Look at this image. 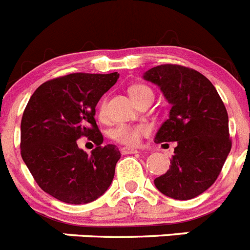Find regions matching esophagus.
<instances>
[{
	"label": "esophagus",
	"instance_id": "esophagus-1",
	"mask_svg": "<svg viewBox=\"0 0 250 250\" xmlns=\"http://www.w3.org/2000/svg\"><path fill=\"white\" fill-rule=\"evenodd\" d=\"M120 151L123 155H127V154H136V152H139L138 150L134 149V147H121Z\"/></svg>",
	"mask_w": 250,
	"mask_h": 250
}]
</instances>
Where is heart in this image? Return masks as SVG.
I'll return each mask as SVG.
<instances>
[{
	"label": "heart",
	"mask_w": 250,
	"mask_h": 250,
	"mask_svg": "<svg viewBox=\"0 0 250 250\" xmlns=\"http://www.w3.org/2000/svg\"><path fill=\"white\" fill-rule=\"evenodd\" d=\"M129 94L131 99L135 103H138L141 99L146 98V96H151L152 91L145 85H134L129 89ZM105 101L100 104L99 107V114L103 118L105 115ZM149 132V127L144 124H139V125H130V124H119L118 126H115L110 132V136L114 139L115 141H118L120 144L129 145V146H134L140 143L141 138L146 135Z\"/></svg>",
	"instance_id": "heart-1"
}]
</instances>
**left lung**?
<instances>
[{"mask_svg":"<svg viewBox=\"0 0 250 250\" xmlns=\"http://www.w3.org/2000/svg\"><path fill=\"white\" fill-rule=\"evenodd\" d=\"M143 77L158 85L171 105L155 143L176 141L169 170L154 184L169 198L193 199L214 184L228 158V112L213 83L193 68L167 63Z\"/></svg>","mask_w":250,"mask_h":250,"instance_id":"1","label":"left lung"}]
</instances>
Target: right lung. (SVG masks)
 Wrapping results in <instances>:
<instances>
[{"label": "right lung", "mask_w": 250, "mask_h": 250, "mask_svg": "<svg viewBox=\"0 0 250 250\" xmlns=\"http://www.w3.org/2000/svg\"><path fill=\"white\" fill-rule=\"evenodd\" d=\"M119 74H70L46 81L28 100L21 120V156L39 187L67 204H86L111 184L121 154L104 138L95 107ZM81 136L98 146L89 156Z\"/></svg>", "instance_id": "add662e5"}]
</instances>
